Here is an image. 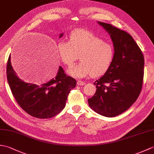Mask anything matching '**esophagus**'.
<instances>
[{"mask_svg":"<svg viewBox=\"0 0 154 154\" xmlns=\"http://www.w3.org/2000/svg\"><path fill=\"white\" fill-rule=\"evenodd\" d=\"M77 84L78 85H85V81H81V80H78L77 82Z\"/></svg>","mask_w":154,"mask_h":154,"instance_id":"esophagus-1","label":"esophagus"}]
</instances>
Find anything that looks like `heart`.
Returning a JSON list of instances; mask_svg holds the SVG:
<instances>
[{"instance_id": "1", "label": "heart", "mask_w": 154, "mask_h": 154, "mask_svg": "<svg viewBox=\"0 0 154 154\" xmlns=\"http://www.w3.org/2000/svg\"><path fill=\"white\" fill-rule=\"evenodd\" d=\"M61 61L70 67L79 55L81 61L68 70V73L77 78L91 74L99 77L104 74L114 57L113 45L85 30H77L69 35V40H60L57 45Z\"/></svg>"}]
</instances>
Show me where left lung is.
Here are the masks:
<instances>
[{
	"instance_id": "1",
	"label": "left lung",
	"mask_w": 154,
	"mask_h": 154,
	"mask_svg": "<svg viewBox=\"0 0 154 154\" xmlns=\"http://www.w3.org/2000/svg\"><path fill=\"white\" fill-rule=\"evenodd\" d=\"M98 23L110 35L114 57L108 71L94 83L96 93L88 102L94 112L114 117L128 109L139 97L143 84L144 57L129 34L110 24Z\"/></svg>"
}]
</instances>
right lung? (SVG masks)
Masks as SVG:
<instances>
[{
    "label": "right lung",
    "instance_id": "right-lung-1",
    "mask_svg": "<svg viewBox=\"0 0 154 154\" xmlns=\"http://www.w3.org/2000/svg\"><path fill=\"white\" fill-rule=\"evenodd\" d=\"M63 34H61V38ZM7 80L16 102L26 112L37 119H50L63 110L70 91L77 81L67 76L60 66L56 77L39 85L27 83L17 77L8 57Z\"/></svg>",
    "mask_w": 154,
    "mask_h": 154
}]
</instances>
